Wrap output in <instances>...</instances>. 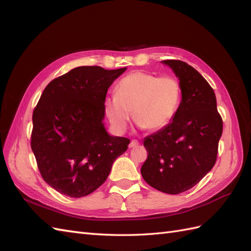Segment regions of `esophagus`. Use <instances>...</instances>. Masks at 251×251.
Segmentation results:
<instances>
[{
	"label": "esophagus",
	"mask_w": 251,
	"mask_h": 251,
	"mask_svg": "<svg viewBox=\"0 0 251 251\" xmlns=\"http://www.w3.org/2000/svg\"><path fill=\"white\" fill-rule=\"evenodd\" d=\"M137 146H139V141L136 140V139L131 140L130 144H128V147H130V148H135V147H137Z\"/></svg>",
	"instance_id": "esophagus-1"
}]
</instances>
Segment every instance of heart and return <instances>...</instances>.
I'll return each instance as SVG.
<instances>
[{"instance_id": "obj_1", "label": "heart", "mask_w": 251, "mask_h": 251, "mask_svg": "<svg viewBox=\"0 0 251 251\" xmlns=\"http://www.w3.org/2000/svg\"><path fill=\"white\" fill-rule=\"evenodd\" d=\"M181 100L182 88L176 77L136 71L117 83L116 94L105 98L104 111L118 133L126 132L131 112L140 127L159 131L172 123Z\"/></svg>"}]
</instances>
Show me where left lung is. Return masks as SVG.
<instances>
[{
    "mask_svg": "<svg viewBox=\"0 0 251 251\" xmlns=\"http://www.w3.org/2000/svg\"><path fill=\"white\" fill-rule=\"evenodd\" d=\"M163 64L179 77L182 100L172 123L144 139L148 158L141 175L151 187L177 195L199 183L214 168L223 120L214 90L195 68L178 59Z\"/></svg>",
    "mask_w": 251,
    "mask_h": 251,
    "instance_id": "left-lung-1",
    "label": "left lung"
}]
</instances>
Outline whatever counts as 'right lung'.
<instances>
[{
    "instance_id": "obj_1",
    "label": "right lung",
    "mask_w": 251,
    "mask_h": 251,
    "mask_svg": "<svg viewBox=\"0 0 251 251\" xmlns=\"http://www.w3.org/2000/svg\"><path fill=\"white\" fill-rule=\"evenodd\" d=\"M126 68L82 66L51 80L32 115L31 149L43 179L71 198L107 180L130 139L110 136L102 124L108 89Z\"/></svg>"
}]
</instances>
